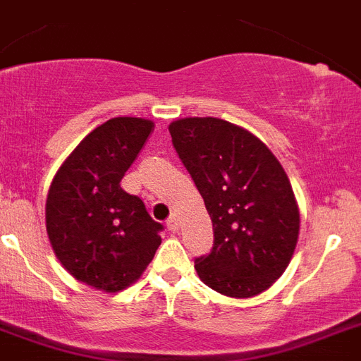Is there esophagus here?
I'll return each mask as SVG.
<instances>
[{
    "instance_id": "34e87169",
    "label": "esophagus",
    "mask_w": 361,
    "mask_h": 361,
    "mask_svg": "<svg viewBox=\"0 0 361 361\" xmlns=\"http://www.w3.org/2000/svg\"><path fill=\"white\" fill-rule=\"evenodd\" d=\"M166 227H169V231L176 233L180 229V222H178V214H172L169 220H166Z\"/></svg>"
}]
</instances>
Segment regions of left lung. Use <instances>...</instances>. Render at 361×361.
I'll list each match as a JSON object with an SVG mask.
<instances>
[{
    "label": "left lung",
    "mask_w": 361,
    "mask_h": 361,
    "mask_svg": "<svg viewBox=\"0 0 361 361\" xmlns=\"http://www.w3.org/2000/svg\"><path fill=\"white\" fill-rule=\"evenodd\" d=\"M169 132L213 220V250L196 259L198 277L227 298L259 295L298 246L301 216L283 165L257 135L216 117L172 121Z\"/></svg>",
    "instance_id": "1"
}]
</instances>
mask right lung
I'll list each match as a JSON object with an SVG mask.
<instances>
[{
	"label": "right lung",
	"instance_id": "obj_1",
	"mask_svg": "<svg viewBox=\"0 0 361 361\" xmlns=\"http://www.w3.org/2000/svg\"><path fill=\"white\" fill-rule=\"evenodd\" d=\"M154 132L141 117H114L97 126L66 157L51 181L45 227L51 247L69 275L115 293L135 283L161 244L137 196L121 180Z\"/></svg>",
	"mask_w": 361,
	"mask_h": 361
}]
</instances>
